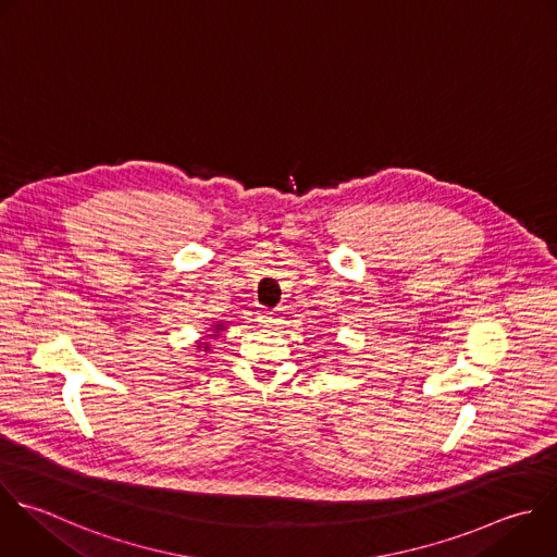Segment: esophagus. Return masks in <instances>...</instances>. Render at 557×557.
<instances>
[{"mask_svg":"<svg viewBox=\"0 0 557 557\" xmlns=\"http://www.w3.org/2000/svg\"><path fill=\"white\" fill-rule=\"evenodd\" d=\"M257 320L263 324V326H274L278 322V315L274 311H268V309H261L257 313Z\"/></svg>","mask_w":557,"mask_h":557,"instance_id":"esophagus-1","label":"esophagus"}]
</instances>
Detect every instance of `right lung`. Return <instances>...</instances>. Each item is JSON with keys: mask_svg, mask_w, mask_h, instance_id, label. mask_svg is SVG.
Wrapping results in <instances>:
<instances>
[{"mask_svg": "<svg viewBox=\"0 0 557 557\" xmlns=\"http://www.w3.org/2000/svg\"><path fill=\"white\" fill-rule=\"evenodd\" d=\"M213 331H215V333H218V331H224V326H222V324H213ZM202 348L207 350V348H209V344H205Z\"/></svg>", "mask_w": 557, "mask_h": 557, "instance_id": "obj_1", "label": "right lung"}]
</instances>
